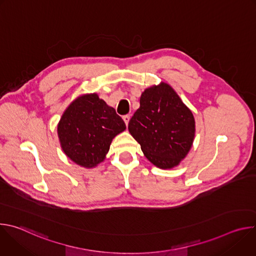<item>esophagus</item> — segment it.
Returning <instances> with one entry per match:
<instances>
[{
    "instance_id": "obj_1",
    "label": "esophagus",
    "mask_w": 256,
    "mask_h": 256,
    "mask_svg": "<svg viewBox=\"0 0 256 256\" xmlns=\"http://www.w3.org/2000/svg\"><path fill=\"white\" fill-rule=\"evenodd\" d=\"M122 118H124V120L126 124L128 126V122H130V116L126 114V116H122Z\"/></svg>"
}]
</instances>
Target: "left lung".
<instances>
[{
  "label": "left lung",
  "instance_id": "left-lung-1",
  "mask_svg": "<svg viewBox=\"0 0 256 256\" xmlns=\"http://www.w3.org/2000/svg\"><path fill=\"white\" fill-rule=\"evenodd\" d=\"M128 130L151 163L161 169L177 166L190 152L196 134L190 109L166 83L146 89Z\"/></svg>",
  "mask_w": 256,
  "mask_h": 256
}]
</instances>
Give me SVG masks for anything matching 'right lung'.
<instances>
[{
  "label": "right lung",
  "instance_id": "add662e5",
  "mask_svg": "<svg viewBox=\"0 0 256 256\" xmlns=\"http://www.w3.org/2000/svg\"><path fill=\"white\" fill-rule=\"evenodd\" d=\"M126 130L122 118L97 94L72 101L58 124L64 154L76 164L92 168L105 159L112 138Z\"/></svg>",
  "mask_w": 256,
  "mask_h": 256
}]
</instances>
